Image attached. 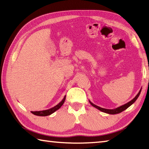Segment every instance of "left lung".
<instances>
[{"label":"left lung","instance_id":"left-lung-1","mask_svg":"<svg viewBox=\"0 0 149 149\" xmlns=\"http://www.w3.org/2000/svg\"><path fill=\"white\" fill-rule=\"evenodd\" d=\"M141 89H140V90H139V92H138V94L136 95V97L134 98L133 100H132L129 102H128L127 103L123 104V105L119 107L116 108V109H103V108H101L100 107H98L97 105H95V104H94V103H92V102L90 101V100H89V102H90V103L91 104L93 107L96 108V109H98L99 110H100V111H101V112H104V113H109V114H116V113H120L121 112L124 111V110H126L127 108H129L130 106L132 105V104L136 101L137 99L138 98L139 95V94H140V93H141Z\"/></svg>","mask_w":149,"mask_h":149}]
</instances>
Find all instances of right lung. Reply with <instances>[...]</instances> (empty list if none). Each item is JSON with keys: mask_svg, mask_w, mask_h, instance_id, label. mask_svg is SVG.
Masks as SVG:
<instances>
[{"mask_svg": "<svg viewBox=\"0 0 149 149\" xmlns=\"http://www.w3.org/2000/svg\"><path fill=\"white\" fill-rule=\"evenodd\" d=\"M65 99H66V95H65V97H64V98L63 99V100L61 101L59 103H58L57 105L51 108V109H48V110H40V111H31V113H33L34 115H36L38 116H47L50 115L52 113L55 112L56 110L60 109L61 106L63 104V103H65Z\"/></svg>", "mask_w": 149, "mask_h": 149, "instance_id": "1", "label": "right lung"}]
</instances>
